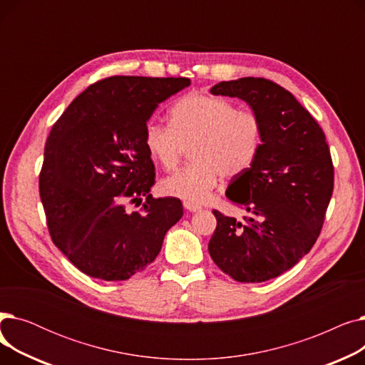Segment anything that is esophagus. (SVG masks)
<instances>
[{"label": "esophagus", "mask_w": 365, "mask_h": 365, "mask_svg": "<svg viewBox=\"0 0 365 365\" xmlns=\"http://www.w3.org/2000/svg\"><path fill=\"white\" fill-rule=\"evenodd\" d=\"M183 207H185L186 210H189V212H192V213L200 212V210H201V205H198V204H195V202H190V201H183Z\"/></svg>", "instance_id": "1"}]
</instances>
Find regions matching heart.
Wrapping results in <instances>:
<instances>
[{"instance_id": "heart-1", "label": "heart", "mask_w": 365, "mask_h": 365, "mask_svg": "<svg viewBox=\"0 0 365 365\" xmlns=\"http://www.w3.org/2000/svg\"><path fill=\"white\" fill-rule=\"evenodd\" d=\"M263 143L259 115L219 96L189 93L168 112V125L149 123L143 145L164 170H176L190 146L192 164L163 180L161 189L190 202L204 201L219 178L234 179L250 168Z\"/></svg>"}]
</instances>
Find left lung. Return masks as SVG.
I'll use <instances>...</instances> for the list:
<instances>
[{"label":"left lung","instance_id":"8db88e82","mask_svg":"<svg viewBox=\"0 0 365 365\" xmlns=\"http://www.w3.org/2000/svg\"><path fill=\"white\" fill-rule=\"evenodd\" d=\"M215 96L250 105L263 125L253 165L227 186L226 197L250 213L244 222L217 210L208 253L238 282H263L292 267L314 247L334 186L325 134L281 86L245 76L212 87Z\"/></svg>","mask_w":365,"mask_h":365}]
</instances>
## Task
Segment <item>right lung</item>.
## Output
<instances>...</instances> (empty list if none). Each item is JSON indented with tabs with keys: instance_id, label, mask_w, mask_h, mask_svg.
<instances>
[{
	"instance_id": "obj_1",
	"label": "right lung",
	"mask_w": 365,
	"mask_h": 365,
	"mask_svg": "<svg viewBox=\"0 0 365 365\" xmlns=\"http://www.w3.org/2000/svg\"><path fill=\"white\" fill-rule=\"evenodd\" d=\"M189 78L109 76L87 87L53 125L40 197L56 247L88 277L124 281L158 253L183 216L180 200L152 198L155 167L143 145L158 103ZM147 198L140 212L127 202Z\"/></svg>"
}]
</instances>
